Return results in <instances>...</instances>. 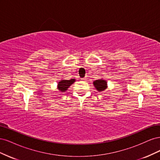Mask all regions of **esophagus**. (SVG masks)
I'll return each mask as SVG.
<instances>
[{"label": "esophagus", "mask_w": 160, "mask_h": 160, "mask_svg": "<svg viewBox=\"0 0 160 160\" xmlns=\"http://www.w3.org/2000/svg\"><path fill=\"white\" fill-rule=\"evenodd\" d=\"M87 79H88V78H87L86 77H83V78H82L81 79H82V80H83V81H86V80H87Z\"/></svg>", "instance_id": "obj_1"}]
</instances>
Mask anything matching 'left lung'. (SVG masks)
Here are the masks:
<instances>
[{
    "label": "left lung",
    "mask_w": 160,
    "mask_h": 160,
    "mask_svg": "<svg viewBox=\"0 0 160 160\" xmlns=\"http://www.w3.org/2000/svg\"><path fill=\"white\" fill-rule=\"evenodd\" d=\"M93 85L95 88L99 91H102L107 88V82L103 79L96 80L93 82Z\"/></svg>",
    "instance_id": "1"
}]
</instances>
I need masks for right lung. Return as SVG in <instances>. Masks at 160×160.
Here are the masks:
<instances>
[{
	"label": "right lung",
	"mask_w": 160,
	"mask_h": 160,
	"mask_svg": "<svg viewBox=\"0 0 160 160\" xmlns=\"http://www.w3.org/2000/svg\"><path fill=\"white\" fill-rule=\"evenodd\" d=\"M75 81V79H72L70 80H62L59 82L58 84V89L60 90L61 91H65L67 89L69 88L72 83Z\"/></svg>",
	"instance_id": "obj_1"
}]
</instances>
